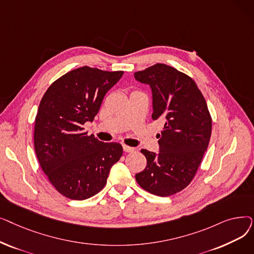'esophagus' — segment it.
Listing matches in <instances>:
<instances>
[{"label": "esophagus", "instance_id": "obj_1", "mask_svg": "<svg viewBox=\"0 0 254 254\" xmlns=\"http://www.w3.org/2000/svg\"><path fill=\"white\" fill-rule=\"evenodd\" d=\"M123 147H124V151H125V152H134V151L136 150V148L129 147V146H127V145H124Z\"/></svg>", "mask_w": 254, "mask_h": 254}]
</instances>
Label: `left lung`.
<instances>
[{
    "label": "left lung",
    "mask_w": 254,
    "mask_h": 254,
    "mask_svg": "<svg viewBox=\"0 0 254 254\" xmlns=\"http://www.w3.org/2000/svg\"><path fill=\"white\" fill-rule=\"evenodd\" d=\"M134 75L151 88L152 119L165 124L159 152L141 150L147 166L136 174V180L148 192L169 196L193 179L210 141L211 115L195 82L173 66L156 64Z\"/></svg>",
    "instance_id": "8db88e82"
}]
</instances>
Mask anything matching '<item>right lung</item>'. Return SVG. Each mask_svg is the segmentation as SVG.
Wrapping results in <instances>:
<instances>
[{"mask_svg":"<svg viewBox=\"0 0 254 254\" xmlns=\"http://www.w3.org/2000/svg\"><path fill=\"white\" fill-rule=\"evenodd\" d=\"M123 75L84 65L56 80L40 102L35 151L48 180L65 197L82 201L97 194L123 155L120 144L104 143L83 131Z\"/></svg>","mask_w":254,"mask_h":254,"instance_id":"add662e5","label":"right lung"}]
</instances>
